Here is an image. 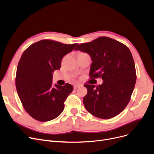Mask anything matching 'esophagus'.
Instances as JSON below:
<instances>
[{
    "label": "esophagus",
    "mask_w": 154,
    "mask_h": 154,
    "mask_svg": "<svg viewBox=\"0 0 154 154\" xmlns=\"http://www.w3.org/2000/svg\"><path fill=\"white\" fill-rule=\"evenodd\" d=\"M79 86H80L78 85H75L74 86V89H75V90H76L77 88H79Z\"/></svg>",
    "instance_id": "obj_1"
}]
</instances>
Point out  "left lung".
Wrapping results in <instances>:
<instances>
[{"label":"left lung","instance_id":"obj_1","mask_svg":"<svg viewBox=\"0 0 154 154\" xmlns=\"http://www.w3.org/2000/svg\"><path fill=\"white\" fill-rule=\"evenodd\" d=\"M75 50L91 56L90 78L103 79L101 85H84L88 93L83 101L87 111L102 119L120 114L129 103L137 79L135 63L128 48L103 36L79 45Z\"/></svg>","mask_w":154,"mask_h":154}]
</instances>
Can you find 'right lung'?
<instances>
[{
    "mask_svg": "<svg viewBox=\"0 0 154 154\" xmlns=\"http://www.w3.org/2000/svg\"><path fill=\"white\" fill-rule=\"evenodd\" d=\"M77 45L44 39L32 44L22 54L16 86L24 109L35 120L50 121L63 112L73 87L69 83L54 85L53 72L60 69L63 57Z\"/></svg>",
    "mask_w": 154,
    "mask_h": 154,
    "instance_id": "add662e5",
    "label": "right lung"
}]
</instances>
